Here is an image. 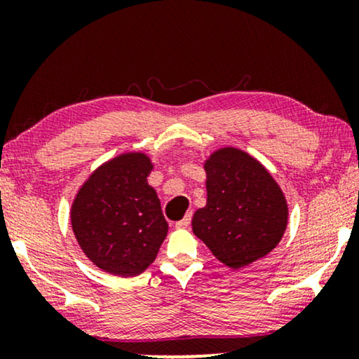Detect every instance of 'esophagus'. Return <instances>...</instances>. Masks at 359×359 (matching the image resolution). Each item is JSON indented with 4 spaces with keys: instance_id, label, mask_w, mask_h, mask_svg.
<instances>
[{
    "instance_id": "esophagus-1",
    "label": "esophagus",
    "mask_w": 359,
    "mask_h": 359,
    "mask_svg": "<svg viewBox=\"0 0 359 359\" xmlns=\"http://www.w3.org/2000/svg\"><path fill=\"white\" fill-rule=\"evenodd\" d=\"M189 224H191V214L186 215L184 219H181L180 222H176L175 227L176 229H186V227H189Z\"/></svg>"
}]
</instances>
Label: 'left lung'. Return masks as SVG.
<instances>
[{
  "mask_svg": "<svg viewBox=\"0 0 359 359\" xmlns=\"http://www.w3.org/2000/svg\"><path fill=\"white\" fill-rule=\"evenodd\" d=\"M208 204L193 217V232L219 262L240 269L281 242L287 204L266 168L245 151L225 147L204 163Z\"/></svg>",
  "mask_w": 359,
  "mask_h": 359,
  "instance_id": "1",
  "label": "left lung"
}]
</instances>
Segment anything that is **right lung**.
<instances>
[{
  "label": "right lung",
  "mask_w": 359,
  "mask_h": 359,
  "mask_svg": "<svg viewBox=\"0 0 359 359\" xmlns=\"http://www.w3.org/2000/svg\"><path fill=\"white\" fill-rule=\"evenodd\" d=\"M151 161L124 154L101 165L72 205L73 233L88 258L114 276H137L154 263L168 232L155 189Z\"/></svg>",
  "instance_id": "add662e5"
}]
</instances>
